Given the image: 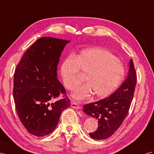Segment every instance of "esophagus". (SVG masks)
<instances>
[{
	"instance_id": "obj_1",
	"label": "esophagus",
	"mask_w": 154,
	"mask_h": 154,
	"mask_svg": "<svg viewBox=\"0 0 154 154\" xmlns=\"http://www.w3.org/2000/svg\"><path fill=\"white\" fill-rule=\"evenodd\" d=\"M71 106H72V107L73 109H79V105L77 103H75V102H72V104H71Z\"/></svg>"
}]
</instances>
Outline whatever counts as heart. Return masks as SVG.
<instances>
[{"label":"heart","mask_w":154,"mask_h":154,"mask_svg":"<svg viewBox=\"0 0 154 154\" xmlns=\"http://www.w3.org/2000/svg\"><path fill=\"white\" fill-rule=\"evenodd\" d=\"M79 69L85 75L86 83L79 87L72 96L81 100L93 94L100 99L107 97L118 88L124 75V67L115 55L102 48L89 49L63 61L60 73L64 86L73 90L79 85Z\"/></svg>","instance_id":"heart-1"}]
</instances>
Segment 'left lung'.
Wrapping results in <instances>:
<instances>
[{"mask_svg": "<svg viewBox=\"0 0 154 154\" xmlns=\"http://www.w3.org/2000/svg\"><path fill=\"white\" fill-rule=\"evenodd\" d=\"M137 83L136 72L133 60H129L127 78L111 96L83 106V112L97 120L98 128L90 133L94 139H106L119 128L127 116Z\"/></svg>", "mask_w": 154, "mask_h": 154, "instance_id": "8db88e82", "label": "left lung"}]
</instances>
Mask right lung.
<instances>
[{
  "instance_id": "add662e5",
  "label": "right lung",
  "mask_w": 154,
  "mask_h": 154,
  "mask_svg": "<svg viewBox=\"0 0 154 154\" xmlns=\"http://www.w3.org/2000/svg\"><path fill=\"white\" fill-rule=\"evenodd\" d=\"M69 40L42 37L26 51L15 71L14 98L18 116L30 134L52 133L62 112L69 108L66 97L55 101L66 90L57 78L61 53Z\"/></svg>"
}]
</instances>
